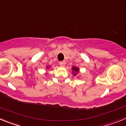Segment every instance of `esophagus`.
Segmentation results:
<instances>
[{
	"label": "esophagus",
	"mask_w": 126,
	"mask_h": 126,
	"mask_svg": "<svg viewBox=\"0 0 126 126\" xmlns=\"http://www.w3.org/2000/svg\"><path fill=\"white\" fill-rule=\"evenodd\" d=\"M59 64L61 65V67H64L65 65V61H61V62H59Z\"/></svg>",
	"instance_id": "1"
}]
</instances>
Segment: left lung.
Listing matches in <instances>:
<instances>
[{"label": "left lung", "instance_id": "8db88e82", "mask_svg": "<svg viewBox=\"0 0 126 126\" xmlns=\"http://www.w3.org/2000/svg\"><path fill=\"white\" fill-rule=\"evenodd\" d=\"M71 69L73 70V74L74 76H76L78 73H79V69L76 66H73V67L71 68Z\"/></svg>", "mask_w": 126, "mask_h": 126}]
</instances>
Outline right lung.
Instances as JSON below:
<instances>
[{
	"instance_id": "1",
	"label": "right lung",
	"mask_w": 126,
	"mask_h": 126,
	"mask_svg": "<svg viewBox=\"0 0 126 126\" xmlns=\"http://www.w3.org/2000/svg\"><path fill=\"white\" fill-rule=\"evenodd\" d=\"M50 67V66H47V69H49Z\"/></svg>"
}]
</instances>
